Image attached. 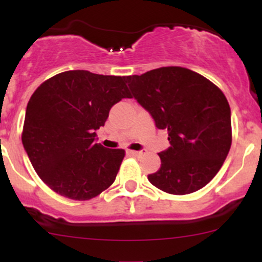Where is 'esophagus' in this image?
Segmentation results:
<instances>
[{"mask_svg":"<svg viewBox=\"0 0 262 262\" xmlns=\"http://www.w3.org/2000/svg\"><path fill=\"white\" fill-rule=\"evenodd\" d=\"M129 154H132L134 156H140V155H143V150H129Z\"/></svg>","mask_w":262,"mask_h":262,"instance_id":"esophagus-1","label":"esophagus"}]
</instances>
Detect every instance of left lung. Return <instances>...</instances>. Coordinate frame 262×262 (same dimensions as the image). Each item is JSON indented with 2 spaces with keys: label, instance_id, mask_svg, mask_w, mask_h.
<instances>
[{
  "label": "left lung",
  "instance_id": "left-lung-1",
  "mask_svg": "<svg viewBox=\"0 0 262 262\" xmlns=\"http://www.w3.org/2000/svg\"><path fill=\"white\" fill-rule=\"evenodd\" d=\"M133 97L166 129L170 146L159 152L161 167L148 180L171 194H188L208 183L231 145L230 107L224 93L202 75L180 68L127 76Z\"/></svg>",
  "mask_w": 262,
  "mask_h": 262
}]
</instances>
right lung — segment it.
Instances as JSON below:
<instances>
[{"label": "right lung", "instance_id": "obj_1", "mask_svg": "<svg viewBox=\"0 0 262 262\" xmlns=\"http://www.w3.org/2000/svg\"><path fill=\"white\" fill-rule=\"evenodd\" d=\"M124 81L71 70L47 80L32 95L22 143L35 172L60 196L91 200L116 180L124 150L95 140L111 108L132 97Z\"/></svg>", "mask_w": 262, "mask_h": 262}]
</instances>
